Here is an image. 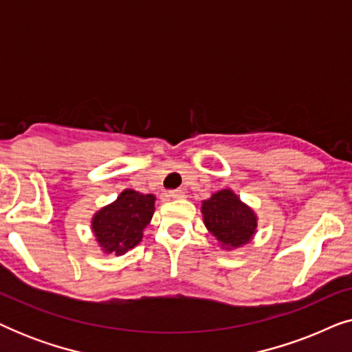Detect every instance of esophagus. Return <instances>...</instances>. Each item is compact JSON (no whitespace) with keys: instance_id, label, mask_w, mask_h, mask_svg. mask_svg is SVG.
I'll return each instance as SVG.
<instances>
[{"instance_id":"1","label":"esophagus","mask_w":352,"mask_h":352,"mask_svg":"<svg viewBox=\"0 0 352 352\" xmlns=\"http://www.w3.org/2000/svg\"><path fill=\"white\" fill-rule=\"evenodd\" d=\"M168 195L171 197V199H184L186 197V192L182 189H175V190H170L168 192Z\"/></svg>"}]
</instances>
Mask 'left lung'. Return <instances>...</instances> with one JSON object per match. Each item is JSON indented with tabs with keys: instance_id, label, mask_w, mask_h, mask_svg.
I'll return each instance as SVG.
<instances>
[{
	"instance_id": "left-lung-1",
	"label": "left lung",
	"mask_w": 352,
	"mask_h": 352,
	"mask_svg": "<svg viewBox=\"0 0 352 352\" xmlns=\"http://www.w3.org/2000/svg\"><path fill=\"white\" fill-rule=\"evenodd\" d=\"M201 213L206 228L224 247L235 248L247 243L256 229V216L229 189L216 192L205 200Z\"/></svg>"
}]
</instances>
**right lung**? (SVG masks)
<instances>
[{
	"label": "right lung",
	"mask_w": 352,
	"mask_h": 352,
	"mask_svg": "<svg viewBox=\"0 0 352 352\" xmlns=\"http://www.w3.org/2000/svg\"><path fill=\"white\" fill-rule=\"evenodd\" d=\"M155 197L123 190L117 201L105 206L94 216L93 230L100 247L107 253L123 254L136 247L142 230L151 223Z\"/></svg>",
	"instance_id": "1"
}]
</instances>
